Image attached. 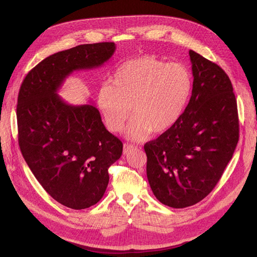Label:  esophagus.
Segmentation results:
<instances>
[{"instance_id": "1", "label": "esophagus", "mask_w": 257, "mask_h": 257, "mask_svg": "<svg viewBox=\"0 0 257 257\" xmlns=\"http://www.w3.org/2000/svg\"><path fill=\"white\" fill-rule=\"evenodd\" d=\"M135 149H136L135 146L131 145V144H124V146H123V154L125 155V154L132 152V151L135 150Z\"/></svg>"}]
</instances>
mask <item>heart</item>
<instances>
[{"instance_id": "1", "label": "heart", "mask_w": 257, "mask_h": 257, "mask_svg": "<svg viewBox=\"0 0 257 257\" xmlns=\"http://www.w3.org/2000/svg\"><path fill=\"white\" fill-rule=\"evenodd\" d=\"M192 75L181 63H166L153 56L125 61L115 69L110 83L98 91L97 107L107 128L118 133L135 115L126 134L143 141L151 132L163 134L176 125L188 104Z\"/></svg>"}]
</instances>
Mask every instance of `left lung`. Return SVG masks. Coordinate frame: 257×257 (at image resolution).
Returning a JSON list of instances; mask_svg holds the SVG:
<instances>
[{
    "mask_svg": "<svg viewBox=\"0 0 257 257\" xmlns=\"http://www.w3.org/2000/svg\"><path fill=\"white\" fill-rule=\"evenodd\" d=\"M193 89L174 127L145 145L147 177L162 204L185 208L211 192L239 141L237 100L223 69L190 50Z\"/></svg>",
    "mask_w": 257,
    "mask_h": 257,
    "instance_id": "8db88e82",
    "label": "left lung"
}]
</instances>
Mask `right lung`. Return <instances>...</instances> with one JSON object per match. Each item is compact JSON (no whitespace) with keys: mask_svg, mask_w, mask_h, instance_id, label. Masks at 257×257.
I'll list each match as a JSON object with an SVG mask.
<instances>
[{"mask_svg":"<svg viewBox=\"0 0 257 257\" xmlns=\"http://www.w3.org/2000/svg\"><path fill=\"white\" fill-rule=\"evenodd\" d=\"M114 50V43H97L54 53L31 69L19 90L23 158L45 191L75 210L103 197L108 168L120 159L123 145L106 130L94 106L69 105L57 92L73 72L102 66Z\"/></svg>","mask_w":257,"mask_h":257,"instance_id":"add662e5","label":"right lung"}]
</instances>
